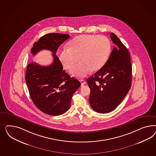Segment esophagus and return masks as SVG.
<instances>
[{"instance_id": "obj_1", "label": "esophagus", "mask_w": 156, "mask_h": 156, "mask_svg": "<svg viewBox=\"0 0 156 156\" xmlns=\"http://www.w3.org/2000/svg\"><path fill=\"white\" fill-rule=\"evenodd\" d=\"M80 83H81V86H83L86 84V81L82 80H80Z\"/></svg>"}]
</instances>
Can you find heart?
I'll return each instance as SVG.
<instances>
[{
  "label": "heart",
  "instance_id": "obj_1",
  "mask_svg": "<svg viewBox=\"0 0 156 156\" xmlns=\"http://www.w3.org/2000/svg\"><path fill=\"white\" fill-rule=\"evenodd\" d=\"M69 48H65L59 54L63 67L71 70L78 62L80 63L71 72L77 78H84L90 71L99 70L109 59L111 43L104 35H81L69 43Z\"/></svg>",
  "mask_w": 156,
  "mask_h": 156
}]
</instances>
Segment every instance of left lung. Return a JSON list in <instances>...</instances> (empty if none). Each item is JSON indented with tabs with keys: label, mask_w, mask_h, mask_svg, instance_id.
I'll return each mask as SVG.
<instances>
[{
	"label": "left lung",
	"mask_w": 156,
	"mask_h": 156,
	"mask_svg": "<svg viewBox=\"0 0 156 156\" xmlns=\"http://www.w3.org/2000/svg\"><path fill=\"white\" fill-rule=\"evenodd\" d=\"M110 36L115 46L108 60L87 80L90 89V105L99 113H108L115 109L131 87L132 64L129 52L115 34L112 33Z\"/></svg>",
	"instance_id": "8db88e82"
}]
</instances>
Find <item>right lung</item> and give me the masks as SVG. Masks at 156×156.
Returning a JSON list of instances; mask_svg holds the SVG:
<instances>
[{
    "label": "right lung",
    "instance_id": "1",
    "mask_svg": "<svg viewBox=\"0 0 156 156\" xmlns=\"http://www.w3.org/2000/svg\"><path fill=\"white\" fill-rule=\"evenodd\" d=\"M70 37L68 34L50 33L34 43L31 53L36 55L42 50L53 53V62L49 66H41L31 62L27 66L26 82L34 104L43 113L59 115L69 109L73 95L80 87V82L70 77L63 70L55 55L59 45Z\"/></svg>",
    "mask_w": 156,
    "mask_h": 156
}]
</instances>
